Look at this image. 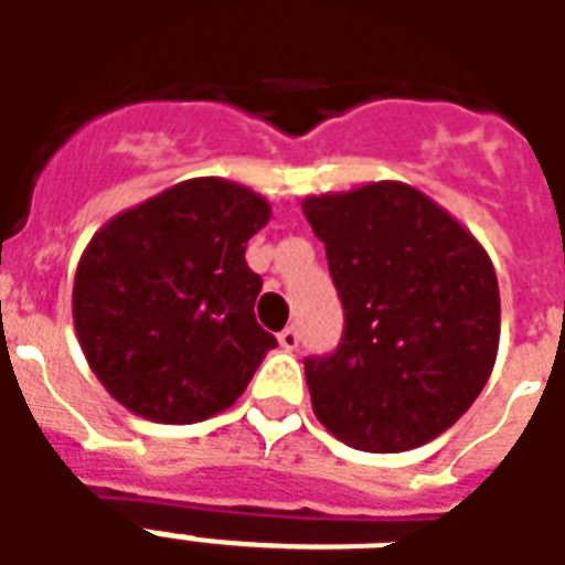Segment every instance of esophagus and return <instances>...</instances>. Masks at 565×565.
Masks as SVG:
<instances>
[{
    "mask_svg": "<svg viewBox=\"0 0 565 565\" xmlns=\"http://www.w3.org/2000/svg\"><path fill=\"white\" fill-rule=\"evenodd\" d=\"M278 343H281L284 352H296L299 349V331L296 328H284L281 334H278Z\"/></svg>",
    "mask_w": 565,
    "mask_h": 565,
    "instance_id": "34e87169",
    "label": "esophagus"
}]
</instances>
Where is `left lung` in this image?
<instances>
[{"instance_id":"8db88e82","label":"left lung","mask_w":565,"mask_h":565,"mask_svg":"<svg viewBox=\"0 0 565 565\" xmlns=\"http://www.w3.org/2000/svg\"><path fill=\"white\" fill-rule=\"evenodd\" d=\"M345 313L331 354L305 358L317 419L345 446H425L463 416L499 352L490 255L460 222L402 181L308 195Z\"/></svg>"}]
</instances>
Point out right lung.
<instances>
[{
    "instance_id": "obj_1",
    "label": "right lung",
    "mask_w": 565,
    "mask_h": 565,
    "mask_svg": "<svg viewBox=\"0 0 565 565\" xmlns=\"http://www.w3.org/2000/svg\"><path fill=\"white\" fill-rule=\"evenodd\" d=\"M269 204L190 179L102 225L73 284V322L102 386L137 416L190 425L237 402L269 349L246 243Z\"/></svg>"
}]
</instances>
